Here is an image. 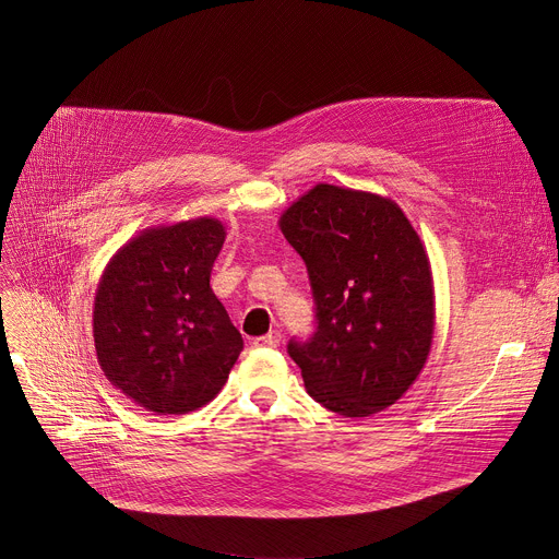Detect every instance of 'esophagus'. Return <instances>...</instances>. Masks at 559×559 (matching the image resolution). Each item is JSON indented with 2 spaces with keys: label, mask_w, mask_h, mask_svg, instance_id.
Wrapping results in <instances>:
<instances>
[{
  "label": "esophagus",
  "mask_w": 559,
  "mask_h": 559,
  "mask_svg": "<svg viewBox=\"0 0 559 559\" xmlns=\"http://www.w3.org/2000/svg\"><path fill=\"white\" fill-rule=\"evenodd\" d=\"M278 344H281V332L278 330H272V332L263 334V337H255L253 340L255 348H276Z\"/></svg>",
  "instance_id": "esophagus-1"
}]
</instances>
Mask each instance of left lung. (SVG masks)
Listing matches in <instances>:
<instances>
[{
  "mask_svg": "<svg viewBox=\"0 0 559 559\" xmlns=\"http://www.w3.org/2000/svg\"><path fill=\"white\" fill-rule=\"evenodd\" d=\"M306 260L317 332L289 342L308 393L330 412L366 418L395 404L427 364L436 296L427 249L384 195L317 183L278 219Z\"/></svg>",
  "mask_w": 559,
  "mask_h": 559,
  "instance_id": "obj_1",
  "label": "left lung"
}]
</instances>
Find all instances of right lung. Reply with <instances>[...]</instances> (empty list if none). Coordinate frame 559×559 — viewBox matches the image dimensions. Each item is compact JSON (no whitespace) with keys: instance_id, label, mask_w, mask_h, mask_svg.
<instances>
[{"instance_id":"1","label":"right lung","mask_w":559,"mask_h":559,"mask_svg":"<svg viewBox=\"0 0 559 559\" xmlns=\"http://www.w3.org/2000/svg\"><path fill=\"white\" fill-rule=\"evenodd\" d=\"M225 238L209 215L147 227L103 270L96 357L111 386L145 412H195L229 380L242 337L209 285Z\"/></svg>"}]
</instances>
